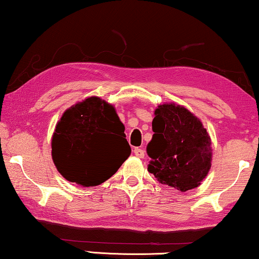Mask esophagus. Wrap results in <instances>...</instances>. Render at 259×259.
Returning a JSON list of instances; mask_svg holds the SVG:
<instances>
[{
	"instance_id": "obj_1",
	"label": "esophagus",
	"mask_w": 259,
	"mask_h": 259,
	"mask_svg": "<svg viewBox=\"0 0 259 259\" xmlns=\"http://www.w3.org/2000/svg\"><path fill=\"white\" fill-rule=\"evenodd\" d=\"M133 153L136 154L138 157H144L145 156V151L142 148H139V147H136L133 149Z\"/></svg>"
}]
</instances>
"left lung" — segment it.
Wrapping results in <instances>:
<instances>
[{
	"label": "left lung",
	"instance_id": "8db88e82",
	"mask_svg": "<svg viewBox=\"0 0 259 259\" xmlns=\"http://www.w3.org/2000/svg\"><path fill=\"white\" fill-rule=\"evenodd\" d=\"M147 145L148 171L162 185L187 192L201 185L211 167L210 137L200 119L175 104L159 105Z\"/></svg>",
	"mask_w": 259,
	"mask_h": 259
}]
</instances>
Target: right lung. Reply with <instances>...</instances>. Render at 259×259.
Instances as JSON below:
<instances>
[{
    "label": "right lung",
    "mask_w": 259,
    "mask_h": 259,
    "mask_svg": "<svg viewBox=\"0 0 259 259\" xmlns=\"http://www.w3.org/2000/svg\"><path fill=\"white\" fill-rule=\"evenodd\" d=\"M115 108L90 97L64 112L52 136V160L67 181L95 187L111 178L131 154Z\"/></svg>",
    "instance_id": "right-lung-1"
}]
</instances>
